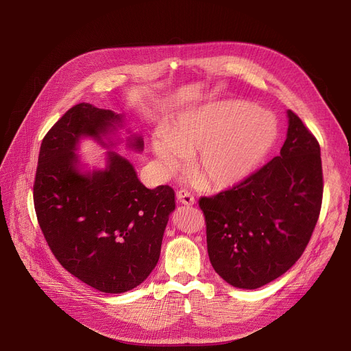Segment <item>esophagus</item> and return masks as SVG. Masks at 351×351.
Segmentation results:
<instances>
[{
    "mask_svg": "<svg viewBox=\"0 0 351 351\" xmlns=\"http://www.w3.org/2000/svg\"><path fill=\"white\" fill-rule=\"evenodd\" d=\"M176 197H178V200L180 202L182 205H188V206H191V205H193V204H195V197H193V195H192L191 192L185 191V189L179 191V192H178V195H176Z\"/></svg>",
    "mask_w": 351,
    "mask_h": 351,
    "instance_id": "obj_1",
    "label": "esophagus"
}]
</instances>
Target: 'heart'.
Returning <instances> with one entry per match:
<instances>
[{"label": "heart", "mask_w": 351, "mask_h": 351, "mask_svg": "<svg viewBox=\"0 0 351 351\" xmlns=\"http://www.w3.org/2000/svg\"><path fill=\"white\" fill-rule=\"evenodd\" d=\"M276 138L278 122L267 110L222 102L182 117L166 135H156L152 146L166 173H175L183 158H191L193 173L209 188L225 189L256 171Z\"/></svg>", "instance_id": "heart-1"}]
</instances>
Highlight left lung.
Here are the masks:
<instances>
[{"label": "left lung", "instance_id": "1", "mask_svg": "<svg viewBox=\"0 0 351 351\" xmlns=\"http://www.w3.org/2000/svg\"><path fill=\"white\" fill-rule=\"evenodd\" d=\"M287 117L279 156L239 185L199 199L210 263L239 289L262 287L286 273L300 259L320 215V145L293 110Z\"/></svg>", "mask_w": 351, "mask_h": 351}]
</instances>
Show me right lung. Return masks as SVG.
I'll return each mask as SVG.
<instances>
[{"label":"right lung","instance_id":"obj_1","mask_svg":"<svg viewBox=\"0 0 351 351\" xmlns=\"http://www.w3.org/2000/svg\"><path fill=\"white\" fill-rule=\"evenodd\" d=\"M121 119L109 109L73 105L44 136L34 182L36 219L55 259L104 293L132 290L151 274L175 210L171 186L145 188L115 152L108 154L104 171L80 172V139L104 143ZM129 146L142 151L143 141L135 136Z\"/></svg>","mask_w":351,"mask_h":351}]
</instances>
